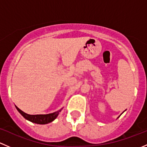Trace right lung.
Here are the masks:
<instances>
[{"mask_svg": "<svg viewBox=\"0 0 147 147\" xmlns=\"http://www.w3.org/2000/svg\"><path fill=\"white\" fill-rule=\"evenodd\" d=\"M16 109L26 119H28V120L32 122H34V123L40 124V125H45V124H48L49 122H52L54 119L57 118V117L59 115V113L61 111V110H60L54 113L47 115H28L22 112L21 110H20L18 107H16Z\"/></svg>", "mask_w": 147, "mask_h": 147, "instance_id": "right-lung-1", "label": "right lung"}]
</instances>
